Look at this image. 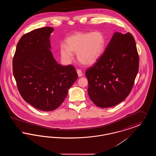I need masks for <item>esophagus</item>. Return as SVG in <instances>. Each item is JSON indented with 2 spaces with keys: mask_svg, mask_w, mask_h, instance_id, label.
<instances>
[{
  "mask_svg": "<svg viewBox=\"0 0 156 156\" xmlns=\"http://www.w3.org/2000/svg\"><path fill=\"white\" fill-rule=\"evenodd\" d=\"M76 72H77V74L78 75V76H79V77H81V76H82L83 74H82V72L81 69H78L76 70Z\"/></svg>",
  "mask_w": 156,
  "mask_h": 156,
  "instance_id": "34e87169",
  "label": "esophagus"
}]
</instances>
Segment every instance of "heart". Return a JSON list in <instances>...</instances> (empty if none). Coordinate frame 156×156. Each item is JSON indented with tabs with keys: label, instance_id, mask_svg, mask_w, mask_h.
Returning <instances> with one entry per match:
<instances>
[{
	"label": "heart",
	"instance_id": "b5f03b06",
	"mask_svg": "<svg viewBox=\"0 0 156 156\" xmlns=\"http://www.w3.org/2000/svg\"><path fill=\"white\" fill-rule=\"evenodd\" d=\"M66 45L59 47L62 60L69 63L74 58L73 53H76L78 60L83 65L94 64L102 55L106 40L101 31L76 32L67 37Z\"/></svg>",
	"mask_w": 156,
	"mask_h": 156
}]
</instances>
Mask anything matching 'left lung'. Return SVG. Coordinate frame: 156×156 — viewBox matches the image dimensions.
Masks as SVG:
<instances>
[{
  "label": "left lung",
  "instance_id": "left-lung-1",
  "mask_svg": "<svg viewBox=\"0 0 156 156\" xmlns=\"http://www.w3.org/2000/svg\"><path fill=\"white\" fill-rule=\"evenodd\" d=\"M139 65L133 36L115 33L101 57L85 72L90 100L103 108L123 101L133 87Z\"/></svg>",
  "mask_w": 156,
  "mask_h": 156
}]
</instances>
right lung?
<instances>
[{"instance_id":"1","label":"right lung","mask_w":156,"mask_h":156,"mask_svg":"<svg viewBox=\"0 0 156 156\" xmlns=\"http://www.w3.org/2000/svg\"><path fill=\"white\" fill-rule=\"evenodd\" d=\"M54 29L44 27L24 34L18 42L13 59V73L23 99L37 109L58 108L78 78L73 65L57 62L50 51Z\"/></svg>"}]
</instances>
